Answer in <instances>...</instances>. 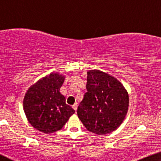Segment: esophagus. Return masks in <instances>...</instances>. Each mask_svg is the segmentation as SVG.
Instances as JSON below:
<instances>
[{
	"instance_id": "obj_1",
	"label": "esophagus",
	"mask_w": 161,
	"mask_h": 161,
	"mask_svg": "<svg viewBox=\"0 0 161 161\" xmlns=\"http://www.w3.org/2000/svg\"><path fill=\"white\" fill-rule=\"evenodd\" d=\"M72 108H73L74 110H75V111H76V110H77V103H74L72 105Z\"/></svg>"
}]
</instances>
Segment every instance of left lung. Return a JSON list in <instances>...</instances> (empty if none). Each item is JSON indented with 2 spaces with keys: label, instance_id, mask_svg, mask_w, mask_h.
<instances>
[{
  "label": "left lung",
  "instance_id": "1",
  "mask_svg": "<svg viewBox=\"0 0 161 161\" xmlns=\"http://www.w3.org/2000/svg\"><path fill=\"white\" fill-rule=\"evenodd\" d=\"M87 74V92L77 108L79 119L90 132H113L128 111V92L121 81L103 71L93 69Z\"/></svg>",
  "mask_w": 161,
  "mask_h": 161
}]
</instances>
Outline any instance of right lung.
Wrapping results in <instances>:
<instances>
[{
  "mask_svg": "<svg viewBox=\"0 0 161 161\" xmlns=\"http://www.w3.org/2000/svg\"><path fill=\"white\" fill-rule=\"evenodd\" d=\"M65 76L52 72L28 89L23 100V108L29 123L43 133L61 130L75 113L66 103L60 92Z\"/></svg>",
  "mask_w": 161,
  "mask_h": 161,
  "instance_id": "obj_1",
  "label": "right lung"
}]
</instances>
